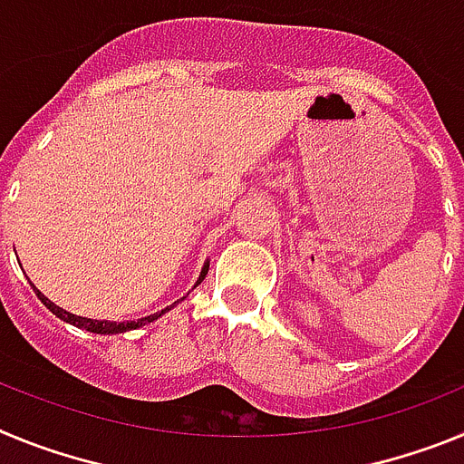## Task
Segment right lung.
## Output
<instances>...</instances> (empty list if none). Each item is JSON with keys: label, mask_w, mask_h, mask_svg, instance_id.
I'll return each instance as SVG.
<instances>
[{"label": "right lung", "mask_w": 464, "mask_h": 464, "mask_svg": "<svg viewBox=\"0 0 464 464\" xmlns=\"http://www.w3.org/2000/svg\"><path fill=\"white\" fill-rule=\"evenodd\" d=\"M207 272H208V265H204L202 274H199V278H197V283H195V285H199V283L204 281V276H207ZM32 288H34V285H32ZM34 293H36V297H39L41 302H44V304H46V309H51L53 314L57 315V318H63L64 323H72V325H76V327H83V330H88V332H94V334H118V332L137 330V327L146 325V323H153V321H158L160 315L165 314V311H169V309H171V306H169V309H165V311H158V314H153V315H146V318H139V321H130V323L92 321V318H81V315H73V314H69V311L60 309V306H57V304H53L51 299H48L46 295H41L39 290H36V288H34Z\"/></svg>", "instance_id": "obj_1"}]
</instances>
